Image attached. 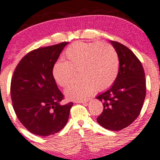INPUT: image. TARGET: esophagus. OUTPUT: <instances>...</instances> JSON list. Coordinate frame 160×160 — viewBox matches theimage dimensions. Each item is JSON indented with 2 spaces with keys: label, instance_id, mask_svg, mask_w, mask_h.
<instances>
[{
  "label": "esophagus",
  "instance_id": "1",
  "mask_svg": "<svg viewBox=\"0 0 160 160\" xmlns=\"http://www.w3.org/2000/svg\"><path fill=\"white\" fill-rule=\"evenodd\" d=\"M88 100H77L75 101V102L76 103H86V102H87Z\"/></svg>",
  "mask_w": 160,
  "mask_h": 160
}]
</instances>
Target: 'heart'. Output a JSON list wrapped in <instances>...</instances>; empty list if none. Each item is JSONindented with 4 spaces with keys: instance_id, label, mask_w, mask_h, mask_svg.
<instances>
[{
    "instance_id": "heart-1",
    "label": "heart",
    "mask_w": 160,
    "mask_h": 160,
    "mask_svg": "<svg viewBox=\"0 0 160 160\" xmlns=\"http://www.w3.org/2000/svg\"><path fill=\"white\" fill-rule=\"evenodd\" d=\"M67 61L58 60L53 64L52 75L58 86L65 87L72 81L74 71L80 79L65 89L69 99H82L95 89L102 92L115 82L119 72V56L111 45L102 43L78 42L65 51Z\"/></svg>"
}]
</instances>
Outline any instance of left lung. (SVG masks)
I'll list each match as a JSON object with an SVG mask.
<instances>
[{"label": "left lung", "instance_id": "obj_1", "mask_svg": "<svg viewBox=\"0 0 160 160\" xmlns=\"http://www.w3.org/2000/svg\"><path fill=\"white\" fill-rule=\"evenodd\" d=\"M119 56L120 68L113 85L96 97L103 103L97 122L106 129L120 131L136 120L146 96V80L140 60L128 47L111 41Z\"/></svg>", "mask_w": 160, "mask_h": 160}]
</instances>
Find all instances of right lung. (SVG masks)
<instances>
[{
  "label": "right lung",
  "instance_id": "add662e5",
  "mask_svg": "<svg viewBox=\"0 0 160 160\" xmlns=\"http://www.w3.org/2000/svg\"><path fill=\"white\" fill-rule=\"evenodd\" d=\"M68 42L29 52L16 66L10 84L16 117L30 132L49 136L67 124L73 102L62 105L64 95L52 75V68Z\"/></svg>",
  "mask_w": 160,
  "mask_h": 160
}]
</instances>
